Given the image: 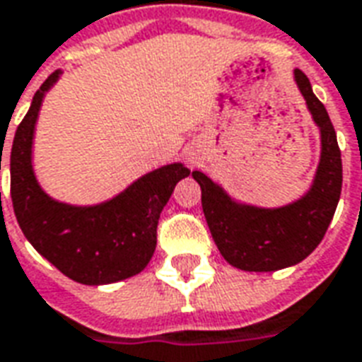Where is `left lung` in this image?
<instances>
[{
	"instance_id": "8db88e82",
	"label": "left lung",
	"mask_w": 362,
	"mask_h": 362,
	"mask_svg": "<svg viewBox=\"0 0 362 362\" xmlns=\"http://www.w3.org/2000/svg\"><path fill=\"white\" fill-rule=\"evenodd\" d=\"M293 74L320 128L322 144L313 186L301 199L278 209L243 205L203 173H192L202 186L203 213L221 255L232 267L249 272H272L309 257L322 242L341 194V151L336 130L326 107L313 93L309 78L299 69Z\"/></svg>"
}]
</instances>
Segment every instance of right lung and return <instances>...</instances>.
Listing matches in <instances>:
<instances>
[{"instance_id":"add662e5","label":"right lung","mask_w":362,"mask_h":362,"mask_svg":"<svg viewBox=\"0 0 362 362\" xmlns=\"http://www.w3.org/2000/svg\"><path fill=\"white\" fill-rule=\"evenodd\" d=\"M59 74H49L34 93L11 147V199L18 226L40 255L74 282L99 286L136 276L153 257L160 211L189 168L182 163L157 168L93 207L52 199L32 170V140L42 99Z\"/></svg>"}]
</instances>
